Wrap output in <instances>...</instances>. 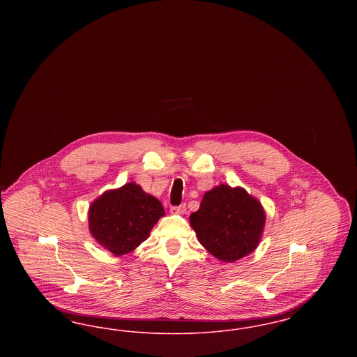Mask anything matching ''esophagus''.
I'll return each instance as SVG.
<instances>
[{
    "instance_id": "esophagus-1",
    "label": "esophagus",
    "mask_w": 357,
    "mask_h": 357,
    "mask_svg": "<svg viewBox=\"0 0 357 357\" xmlns=\"http://www.w3.org/2000/svg\"><path fill=\"white\" fill-rule=\"evenodd\" d=\"M171 213L174 214H185L186 213V204H182L179 206H171Z\"/></svg>"
}]
</instances>
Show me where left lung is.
Masks as SVG:
<instances>
[{
	"mask_svg": "<svg viewBox=\"0 0 357 357\" xmlns=\"http://www.w3.org/2000/svg\"><path fill=\"white\" fill-rule=\"evenodd\" d=\"M190 223L211 255L234 262L258 246L265 213L243 188L221 185L204 194L199 210L190 215Z\"/></svg>",
	"mask_w": 357,
	"mask_h": 357,
	"instance_id": "obj_1",
	"label": "left lung"
}]
</instances>
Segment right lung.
Segmentation results:
<instances>
[{"label": "right lung", "instance_id": "right-lung-1", "mask_svg": "<svg viewBox=\"0 0 357 357\" xmlns=\"http://www.w3.org/2000/svg\"><path fill=\"white\" fill-rule=\"evenodd\" d=\"M165 215L162 204L135 183L104 192L89 207L88 221L93 238L112 255L132 252L150 236Z\"/></svg>", "mask_w": 357, "mask_h": 357}]
</instances>
